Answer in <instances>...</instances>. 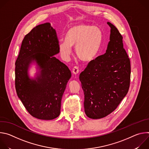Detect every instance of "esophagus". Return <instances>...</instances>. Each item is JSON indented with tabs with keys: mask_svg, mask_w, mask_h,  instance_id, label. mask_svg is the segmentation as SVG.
<instances>
[{
	"mask_svg": "<svg viewBox=\"0 0 149 149\" xmlns=\"http://www.w3.org/2000/svg\"><path fill=\"white\" fill-rule=\"evenodd\" d=\"M79 68L78 67H77V66H75L74 68H73V69H72V73L74 74H75V75H76V74H78L79 73Z\"/></svg>",
	"mask_w": 149,
	"mask_h": 149,
	"instance_id": "obj_1",
	"label": "esophagus"
}]
</instances>
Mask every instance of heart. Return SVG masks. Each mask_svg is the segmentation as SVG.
<instances>
[{
	"instance_id": "1",
	"label": "heart",
	"mask_w": 149,
	"mask_h": 149,
	"mask_svg": "<svg viewBox=\"0 0 149 149\" xmlns=\"http://www.w3.org/2000/svg\"><path fill=\"white\" fill-rule=\"evenodd\" d=\"M103 39L101 29L91 25L80 24L71 26L67 31L65 40H60L58 49L62 57L68 59L72 47L81 61L90 62L98 53Z\"/></svg>"
}]
</instances>
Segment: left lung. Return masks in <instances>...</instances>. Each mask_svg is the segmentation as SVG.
Instances as JSON below:
<instances>
[{
	"label": "left lung",
	"instance_id": "8db88e82",
	"mask_svg": "<svg viewBox=\"0 0 149 149\" xmlns=\"http://www.w3.org/2000/svg\"><path fill=\"white\" fill-rule=\"evenodd\" d=\"M106 52L90 61L79 75L87 117L99 119L114 111L129 91L130 61L123 48V36L110 22Z\"/></svg>",
	"mask_w": 149,
	"mask_h": 149
}]
</instances>
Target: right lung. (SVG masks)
I'll return each instance as SVG.
<instances>
[{
    "mask_svg": "<svg viewBox=\"0 0 149 149\" xmlns=\"http://www.w3.org/2000/svg\"><path fill=\"white\" fill-rule=\"evenodd\" d=\"M55 30L49 23L39 25L26 35L15 62L17 95L33 117L49 120L59 116L61 99L71 77L68 67L54 55L59 52ZM40 71L35 79L28 75L31 63Z\"/></svg>",
    "mask_w": 149,
    "mask_h": 149,
    "instance_id": "right-lung-1",
    "label": "right lung"
}]
</instances>
